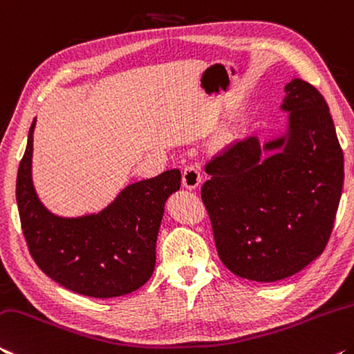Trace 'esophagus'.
Listing matches in <instances>:
<instances>
[{"label":"esophagus","instance_id":"obj_1","mask_svg":"<svg viewBox=\"0 0 354 354\" xmlns=\"http://www.w3.org/2000/svg\"><path fill=\"white\" fill-rule=\"evenodd\" d=\"M202 182L201 171L196 166H187L182 174V185L187 189H196Z\"/></svg>","mask_w":354,"mask_h":354}]
</instances>
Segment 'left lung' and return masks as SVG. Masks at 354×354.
I'll return each instance as SVG.
<instances>
[{
  "label": "left lung",
  "mask_w": 354,
  "mask_h": 354,
  "mask_svg": "<svg viewBox=\"0 0 354 354\" xmlns=\"http://www.w3.org/2000/svg\"><path fill=\"white\" fill-rule=\"evenodd\" d=\"M287 127L260 144H229L205 166L202 187L221 262L248 281L297 274L323 252L344 187V152L323 95L293 78Z\"/></svg>",
  "instance_id": "1"
}]
</instances>
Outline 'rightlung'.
<instances>
[{"instance_id":"obj_1","label":"right lung","mask_w":354,"mask_h":354,"mask_svg":"<svg viewBox=\"0 0 354 354\" xmlns=\"http://www.w3.org/2000/svg\"><path fill=\"white\" fill-rule=\"evenodd\" d=\"M34 118L17 174V205L34 262L55 282L92 298L138 290L155 270L165 202L180 189V171L125 187L108 207L83 216H59L39 199L32 183Z\"/></svg>"}]
</instances>
